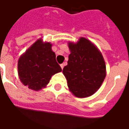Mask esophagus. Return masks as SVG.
<instances>
[{"mask_svg":"<svg viewBox=\"0 0 129 129\" xmlns=\"http://www.w3.org/2000/svg\"><path fill=\"white\" fill-rule=\"evenodd\" d=\"M60 66H61V69H62V70H63V67H64V64H63V63H62V64L60 65Z\"/></svg>","mask_w":129,"mask_h":129,"instance_id":"esophagus-1","label":"esophagus"}]
</instances>
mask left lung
<instances>
[{"label":"left lung","mask_w":129,"mask_h":129,"mask_svg":"<svg viewBox=\"0 0 129 129\" xmlns=\"http://www.w3.org/2000/svg\"><path fill=\"white\" fill-rule=\"evenodd\" d=\"M71 53L68 65L63 69L68 86L76 97L93 95L102 84L106 77V65L102 54L85 38L77 43H69Z\"/></svg>","instance_id":"1"}]
</instances>
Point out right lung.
Returning a JSON list of instances; mask_svg holds the SVG:
<instances>
[{
	"label": "right lung",
	"mask_w": 129,
	"mask_h": 129,
	"mask_svg": "<svg viewBox=\"0 0 129 129\" xmlns=\"http://www.w3.org/2000/svg\"><path fill=\"white\" fill-rule=\"evenodd\" d=\"M51 47L50 43L38 40L18 60L19 78L30 89L39 90L45 87L52 76L61 71Z\"/></svg>",
	"instance_id": "1"
}]
</instances>
